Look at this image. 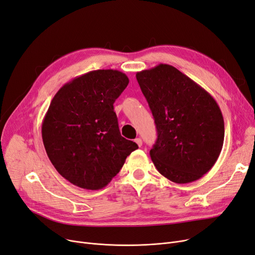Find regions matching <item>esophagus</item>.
<instances>
[{"mask_svg":"<svg viewBox=\"0 0 255 255\" xmlns=\"http://www.w3.org/2000/svg\"><path fill=\"white\" fill-rule=\"evenodd\" d=\"M134 141L137 143V146H138V147H141V145H142V141H141V139H140L139 137L135 138V139H134Z\"/></svg>","mask_w":255,"mask_h":255,"instance_id":"34e87169","label":"esophagus"}]
</instances>
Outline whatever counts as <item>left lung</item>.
I'll return each mask as SVG.
<instances>
[{
  "label": "left lung",
  "instance_id": "left-lung-1",
  "mask_svg": "<svg viewBox=\"0 0 255 255\" xmlns=\"http://www.w3.org/2000/svg\"><path fill=\"white\" fill-rule=\"evenodd\" d=\"M157 129L150 156L175 183L200 179L214 167L224 142V120L215 99L190 77L160 63L136 73Z\"/></svg>",
  "mask_w": 255,
  "mask_h": 255
}]
</instances>
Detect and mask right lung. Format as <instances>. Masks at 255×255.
I'll list each match as a JSON object with an SVG mask.
<instances>
[{
    "instance_id": "add662e5",
    "label": "right lung",
    "mask_w": 255,
    "mask_h": 255,
    "mask_svg": "<svg viewBox=\"0 0 255 255\" xmlns=\"http://www.w3.org/2000/svg\"><path fill=\"white\" fill-rule=\"evenodd\" d=\"M129 83L117 70H97L65 83L41 124L48 157L74 185L101 190L138 148L121 135L114 103Z\"/></svg>"
}]
</instances>
